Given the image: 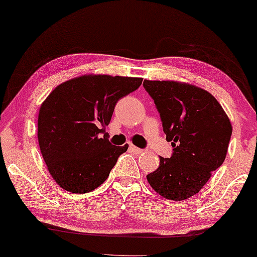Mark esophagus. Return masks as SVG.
Wrapping results in <instances>:
<instances>
[{"mask_svg": "<svg viewBox=\"0 0 257 257\" xmlns=\"http://www.w3.org/2000/svg\"><path fill=\"white\" fill-rule=\"evenodd\" d=\"M130 150H131L132 153H135V154H142V153H144L143 149H139V148H137V147H135L134 144H130Z\"/></svg>", "mask_w": 257, "mask_h": 257, "instance_id": "1", "label": "esophagus"}]
</instances>
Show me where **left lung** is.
Instances as JSON below:
<instances>
[{"label": "left lung", "instance_id": "obj_1", "mask_svg": "<svg viewBox=\"0 0 257 257\" xmlns=\"http://www.w3.org/2000/svg\"><path fill=\"white\" fill-rule=\"evenodd\" d=\"M144 88L160 112L170 158L148 174L149 185L163 198L181 201L196 194L226 157L232 134L230 119L216 97L179 81L144 80Z\"/></svg>", "mask_w": 257, "mask_h": 257}]
</instances>
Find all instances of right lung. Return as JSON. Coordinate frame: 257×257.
Masks as SVG:
<instances>
[{"mask_svg": "<svg viewBox=\"0 0 257 257\" xmlns=\"http://www.w3.org/2000/svg\"><path fill=\"white\" fill-rule=\"evenodd\" d=\"M143 78L82 75L65 81L41 103L38 142L52 179L65 191L83 194L106 181L128 145L109 143L108 126L119 99Z\"/></svg>", "mask_w": 257, "mask_h": 257, "instance_id": "right-lung-1", "label": "right lung"}]
</instances>
